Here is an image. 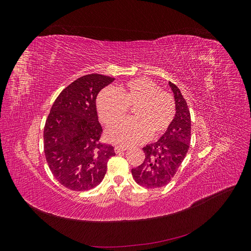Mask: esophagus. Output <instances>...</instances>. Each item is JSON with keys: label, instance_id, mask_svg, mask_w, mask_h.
I'll return each mask as SVG.
<instances>
[{"label": "esophagus", "instance_id": "1", "mask_svg": "<svg viewBox=\"0 0 251 251\" xmlns=\"http://www.w3.org/2000/svg\"><path fill=\"white\" fill-rule=\"evenodd\" d=\"M127 149L126 148H125V147H119V146H116L115 147V151L117 154H119V153H123V151H126Z\"/></svg>", "mask_w": 251, "mask_h": 251}]
</instances>
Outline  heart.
Instances as JSON below:
<instances>
[{
    "instance_id": "heart-1",
    "label": "heart",
    "mask_w": 251,
    "mask_h": 251,
    "mask_svg": "<svg viewBox=\"0 0 251 251\" xmlns=\"http://www.w3.org/2000/svg\"><path fill=\"white\" fill-rule=\"evenodd\" d=\"M100 120L111 126L124 119L133 109V119L113 126L108 139L120 146H133L147 140L151 134L158 137L169 130L176 114L173 96L149 78H137L120 86L117 92L105 89L97 97Z\"/></svg>"
}]
</instances>
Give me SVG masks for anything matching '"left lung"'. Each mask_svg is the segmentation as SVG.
I'll use <instances>...</instances> for the list:
<instances>
[{
    "mask_svg": "<svg viewBox=\"0 0 251 251\" xmlns=\"http://www.w3.org/2000/svg\"><path fill=\"white\" fill-rule=\"evenodd\" d=\"M174 93L176 114L173 124L156 142L142 150V164L132 169L134 180L143 187L158 188L169 184L187 154L191 143V113L179 88L169 81Z\"/></svg>",
    "mask_w": 251,
    "mask_h": 251,
    "instance_id": "8db88e82",
    "label": "left lung"
}]
</instances>
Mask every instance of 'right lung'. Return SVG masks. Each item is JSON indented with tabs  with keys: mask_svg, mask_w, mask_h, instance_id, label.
<instances>
[{
	"mask_svg": "<svg viewBox=\"0 0 251 251\" xmlns=\"http://www.w3.org/2000/svg\"><path fill=\"white\" fill-rule=\"evenodd\" d=\"M114 80L88 74L57 96L44 128V151L53 176L72 191H89L100 183L114 147L100 141L102 132L96 97Z\"/></svg>",
	"mask_w": 251,
	"mask_h": 251,
	"instance_id": "1",
	"label": "right lung"
}]
</instances>
